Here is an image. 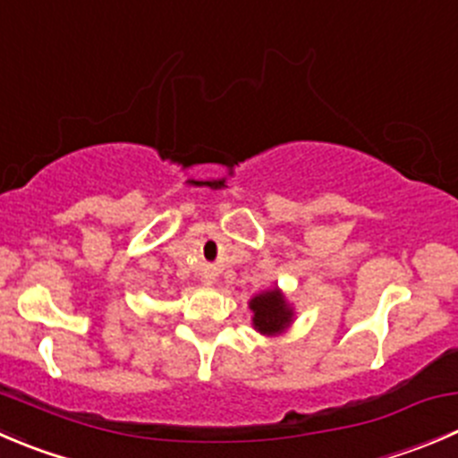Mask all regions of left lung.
Listing matches in <instances>:
<instances>
[{
  "label": "left lung",
  "instance_id": "left-lung-1",
  "mask_svg": "<svg viewBox=\"0 0 458 458\" xmlns=\"http://www.w3.org/2000/svg\"><path fill=\"white\" fill-rule=\"evenodd\" d=\"M250 309L255 313L252 324L259 333H279L291 324L293 310L284 301V295L279 291H268L250 300Z\"/></svg>",
  "mask_w": 458,
  "mask_h": 458
}]
</instances>
